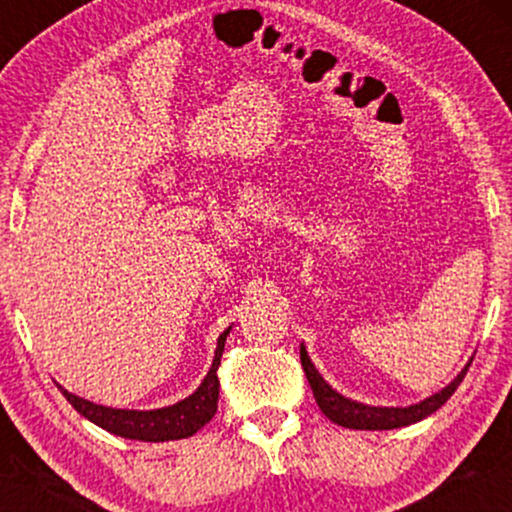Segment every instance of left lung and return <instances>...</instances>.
I'll return each instance as SVG.
<instances>
[{"mask_svg":"<svg viewBox=\"0 0 512 512\" xmlns=\"http://www.w3.org/2000/svg\"><path fill=\"white\" fill-rule=\"evenodd\" d=\"M301 363L305 370V378H308L310 387H313L317 407L322 409V414H325L327 419L344 428H356V431H390V428L416 424V421L426 419V416H431L433 411L443 407V404L450 399L452 392L460 387L462 378L467 375V368L472 361L462 368V373L457 375L448 387H443V390L424 399V402L411 404V407H368V404L354 402V399L339 395V392L332 390V387L325 383V378L317 373V368L313 366V361H310L305 346H301Z\"/></svg>","mask_w":512,"mask_h":512,"instance_id":"1","label":"left lung"}]
</instances>
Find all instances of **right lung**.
Here are the masks:
<instances>
[{
  "label": "right lung",
  "mask_w": 512,
  "mask_h": 512,
  "mask_svg": "<svg viewBox=\"0 0 512 512\" xmlns=\"http://www.w3.org/2000/svg\"><path fill=\"white\" fill-rule=\"evenodd\" d=\"M228 332H231V327L219 337L214 363H211L202 385H199L190 397H185L178 404H170V407L149 411L113 409L88 402L84 397H76L72 392L64 390V387H60V390L62 395L67 397V402L72 404L84 419L93 421L96 426H101L108 433H115V436L120 438L144 440V443H163V440L190 438L195 436L199 428L209 424L211 416L216 414V407H219V375H216V370L221 366L223 344H226Z\"/></svg>",
  "instance_id": "right-lung-1"
}]
</instances>
